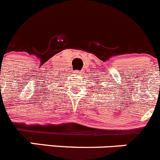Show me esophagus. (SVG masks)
<instances>
[{"mask_svg": "<svg viewBox=\"0 0 160 160\" xmlns=\"http://www.w3.org/2000/svg\"><path fill=\"white\" fill-rule=\"evenodd\" d=\"M75 73L77 74V76H80V73H81V72H80V71H75Z\"/></svg>", "mask_w": 160, "mask_h": 160, "instance_id": "obj_1", "label": "esophagus"}]
</instances>
